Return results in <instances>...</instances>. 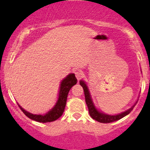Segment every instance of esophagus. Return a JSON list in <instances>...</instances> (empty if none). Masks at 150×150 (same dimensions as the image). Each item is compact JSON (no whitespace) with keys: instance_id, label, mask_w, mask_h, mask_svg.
I'll return each instance as SVG.
<instances>
[{"instance_id":"34e87169","label":"esophagus","mask_w":150,"mask_h":150,"mask_svg":"<svg viewBox=\"0 0 150 150\" xmlns=\"http://www.w3.org/2000/svg\"><path fill=\"white\" fill-rule=\"evenodd\" d=\"M75 76H76V79H78V80H79V79H81L82 77H83V73L82 71H76V72H75Z\"/></svg>"}]
</instances>
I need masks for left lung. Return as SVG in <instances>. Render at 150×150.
I'll return each instance as SVG.
<instances>
[{
	"mask_svg": "<svg viewBox=\"0 0 150 150\" xmlns=\"http://www.w3.org/2000/svg\"><path fill=\"white\" fill-rule=\"evenodd\" d=\"M79 84H80V86L83 87V91H84L86 103L87 107H88V112H89L90 116H91V117L92 118L93 120H96V121L99 122L110 123V122H112L117 121V120H120V119H122V118L125 117V116L129 114L130 112H132V110H133L134 107V106L136 105V104L137 103V100L132 107H130L129 109L124 111V112H121V113H119V114H116V115L107 114V113H105V112L99 110L95 107V104H94V102H93V100H92V98H91V94H90V91L89 89H88V86H87L86 83V82H85L84 80H82L81 79V80L79 81Z\"/></svg>",
	"mask_w": 150,
	"mask_h": 150,
	"instance_id": "1",
	"label": "left lung"
}]
</instances>
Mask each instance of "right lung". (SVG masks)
Returning <instances> with one entry per match:
<instances>
[{
	"label": "right lung",
	"mask_w": 150,
	"mask_h": 150,
	"mask_svg": "<svg viewBox=\"0 0 150 150\" xmlns=\"http://www.w3.org/2000/svg\"><path fill=\"white\" fill-rule=\"evenodd\" d=\"M76 83H77V79H76L74 74H68L64 79H62L61 82L60 87H59V98H58L56 103L50 110H49L43 115L30 113V112L26 111L24 108H22L18 104V105L20 107L22 112L25 113V115H26L30 120L43 123L55 121L63 114L66 103H67V98L69 91L71 90L73 86L76 84Z\"/></svg>",
	"instance_id": "1"
}]
</instances>
